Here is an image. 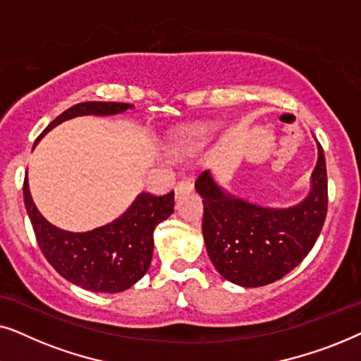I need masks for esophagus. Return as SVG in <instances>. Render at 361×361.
Wrapping results in <instances>:
<instances>
[{
	"mask_svg": "<svg viewBox=\"0 0 361 361\" xmlns=\"http://www.w3.org/2000/svg\"><path fill=\"white\" fill-rule=\"evenodd\" d=\"M192 180L190 179H182L180 182H177V185H176V194L177 195H180V194H184V192H189V190H192Z\"/></svg>",
	"mask_w": 361,
	"mask_h": 361,
	"instance_id": "1",
	"label": "esophagus"
}]
</instances>
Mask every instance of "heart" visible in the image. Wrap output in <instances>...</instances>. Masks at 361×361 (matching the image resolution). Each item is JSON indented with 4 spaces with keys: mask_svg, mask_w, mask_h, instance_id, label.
<instances>
[{
    "mask_svg": "<svg viewBox=\"0 0 361 361\" xmlns=\"http://www.w3.org/2000/svg\"><path fill=\"white\" fill-rule=\"evenodd\" d=\"M212 131H214V126L210 123H197V125L182 128V130L176 131L174 137H172V149L179 154L199 149L209 140Z\"/></svg>",
    "mask_w": 361,
    "mask_h": 361,
    "instance_id": "heart-1",
    "label": "heart"
}]
</instances>
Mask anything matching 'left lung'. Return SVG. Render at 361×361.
I'll list each match as a JSON object with an SVG mask.
<instances>
[{"instance_id":"obj_1","label":"left lung","mask_w":361,"mask_h":361,"mask_svg":"<svg viewBox=\"0 0 361 361\" xmlns=\"http://www.w3.org/2000/svg\"><path fill=\"white\" fill-rule=\"evenodd\" d=\"M317 152L307 197L286 209L230 194L210 171L199 176L195 190L204 199L202 233L207 253L230 283L243 288L274 283L312 250L327 215V167L319 142Z\"/></svg>"}]
</instances>
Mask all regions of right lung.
I'll return each mask as SVG.
<instances>
[{"label": "right lung", "mask_w": 361, "mask_h": 361, "mask_svg": "<svg viewBox=\"0 0 361 361\" xmlns=\"http://www.w3.org/2000/svg\"><path fill=\"white\" fill-rule=\"evenodd\" d=\"M133 108L130 103L83 102L59 115L39 140L52 128L77 116L118 115ZM24 205L42 255L62 278L93 293H121L147 273L154 250V228L174 212V192L156 197L141 192L123 215L95 230L73 233L47 221L34 204L24 179Z\"/></svg>", "instance_id": "right-lung-1"}]
</instances>
